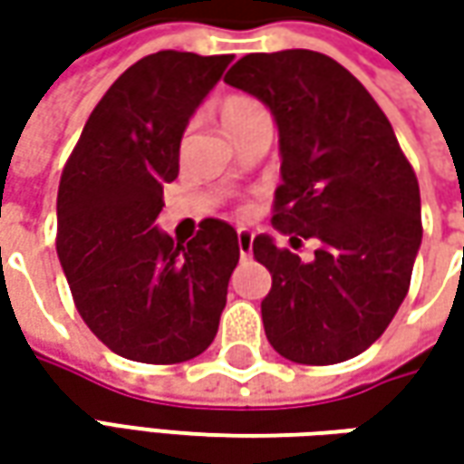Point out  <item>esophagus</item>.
Instances as JSON below:
<instances>
[{"instance_id":"34e87169","label":"esophagus","mask_w":464,"mask_h":464,"mask_svg":"<svg viewBox=\"0 0 464 464\" xmlns=\"http://www.w3.org/2000/svg\"><path fill=\"white\" fill-rule=\"evenodd\" d=\"M237 247H240L242 258L250 256V250H253V232H250V229H240V232H237Z\"/></svg>"}]
</instances>
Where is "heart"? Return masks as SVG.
<instances>
[{
	"instance_id": "1",
	"label": "heart",
	"mask_w": 464,
	"mask_h": 464,
	"mask_svg": "<svg viewBox=\"0 0 464 464\" xmlns=\"http://www.w3.org/2000/svg\"><path fill=\"white\" fill-rule=\"evenodd\" d=\"M219 118H222V126L229 131V136L237 134L240 129L256 123L260 118H268L266 108L260 105L256 98H247V95H229L222 100L219 105Z\"/></svg>"
}]
</instances>
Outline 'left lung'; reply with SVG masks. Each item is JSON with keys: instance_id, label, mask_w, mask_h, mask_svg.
<instances>
[{"instance_id": "left-lung-1", "label": "left lung", "mask_w": 464, "mask_h": 464, "mask_svg": "<svg viewBox=\"0 0 464 464\" xmlns=\"http://www.w3.org/2000/svg\"><path fill=\"white\" fill-rule=\"evenodd\" d=\"M227 84L268 105L278 126L281 186L274 227L310 263L258 235L271 274L260 302L266 338L289 362L338 364L372 346L411 286L420 247V193L382 108L325 53H247Z\"/></svg>"}]
</instances>
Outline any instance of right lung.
<instances>
[{"mask_svg": "<svg viewBox=\"0 0 464 464\" xmlns=\"http://www.w3.org/2000/svg\"><path fill=\"white\" fill-rule=\"evenodd\" d=\"M229 62V53L144 56L102 95L63 165L59 260L82 320L123 359L180 364L204 353L219 328L237 232L204 219L180 245L154 222L162 186L180 169L188 121Z\"/></svg>", "mask_w": 464, "mask_h": 464, "instance_id": "obj_1", "label": "right lung"}]
</instances>
